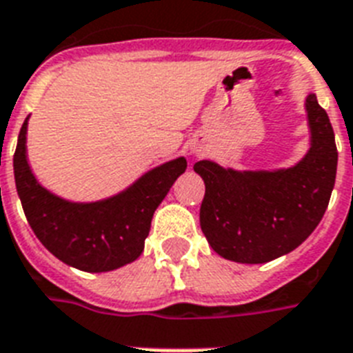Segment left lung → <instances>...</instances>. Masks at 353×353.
Returning a JSON list of instances; mask_svg holds the SVG:
<instances>
[{"label":"left lung","mask_w":353,"mask_h":353,"mask_svg":"<svg viewBox=\"0 0 353 353\" xmlns=\"http://www.w3.org/2000/svg\"><path fill=\"white\" fill-rule=\"evenodd\" d=\"M312 148L288 170L236 172L212 161L194 170L205 181L199 223L225 259L257 265L285 256L323 219L337 172V147L328 114L316 94L306 97Z\"/></svg>","instance_id":"left-lung-1"}]
</instances>
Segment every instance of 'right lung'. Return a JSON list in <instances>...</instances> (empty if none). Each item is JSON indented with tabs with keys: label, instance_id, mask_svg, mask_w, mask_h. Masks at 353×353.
<instances>
[{
	"label": "right lung",
	"instance_id": "1",
	"mask_svg": "<svg viewBox=\"0 0 353 353\" xmlns=\"http://www.w3.org/2000/svg\"><path fill=\"white\" fill-rule=\"evenodd\" d=\"M27 119L14 152V177L27 221L36 237L63 263L85 272H108L141 256L159 203L186 170L179 157L143 176L107 201H63L37 185L25 156Z\"/></svg>",
	"mask_w": 353,
	"mask_h": 353
}]
</instances>
